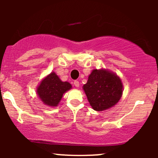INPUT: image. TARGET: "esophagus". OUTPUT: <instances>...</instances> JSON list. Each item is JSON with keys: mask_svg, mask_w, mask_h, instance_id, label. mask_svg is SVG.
Listing matches in <instances>:
<instances>
[{"mask_svg": "<svg viewBox=\"0 0 158 158\" xmlns=\"http://www.w3.org/2000/svg\"><path fill=\"white\" fill-rule=\"evenodd\" d=\"M73 84H74V85H75L76 87H77V88H78V87H79V81L75 80V81H74Z\"/></svg>", "mask_w": 158, "mask_h": 158, "instance_id": "1", "label": "esophagus"}]
</instances>
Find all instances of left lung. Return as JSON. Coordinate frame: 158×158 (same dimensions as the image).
I'll return each instance as SVG.
<instances>
[{
	"instance_id": "8db88e82",
	"label": "left lung",
	"mask_w": 158,
	"mask_h": 158,
	"mask_svg": "<svg viewBox=\"0 0 158 158\" xmlns=\"http://www.w3.org/2000/svg\"><path fill=\"white\" fill-rule=\"evenodd\" d=\"M88 102L97 111L115 106L123 95V85L120 78L106 69H94L83 85Z\"/></svg>"
}]
</instances>
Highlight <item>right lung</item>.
Here are the masks:
<instances>
[{"mask_svg":"<svg viewBox=\"0 0 158 158\" xmlns=\"http://www.w3.org/2000/svg\"><path fill=\"white\" fill-rule=\"evenodd\" d=\"M72 88L68 81H62L55 72L42 79L37 88V94L44 105L56 107L61 101L63 94Z\"/></svg>","mask_w":158,"mask_h":158,"instance_id":"1","label":"right lung"}]
</instances>
